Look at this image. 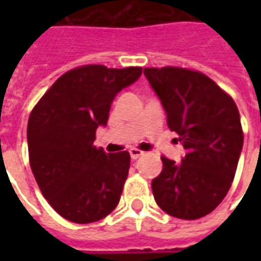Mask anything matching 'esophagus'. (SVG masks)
I'll use <instances>...</instances> for the list:
<instances>
[{"instance_id": "1", "label": "esophagus", "mask_w": 261, "mask_h": 261, "mask_svg": "<svg viewBox=\"0 0 261 261\" xmlns=\"http://www.w3.org/2000/svg\"><path fill=\"white\" fill-rule=\"evenodd\" d=\"M142 155H144V152L140 151V149H137V148H131L130 149V156L131 159H134V161L140 158V156H142Z\"/></svg>"}]
</instances>
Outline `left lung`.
Masks as SVG:
<instances>
[{
	"label": "left lung",
	"instance_id": "left-lung-1",
	"mask_svg": "<svg viewBox=\"0 0 261 261\" xmlns=\"http://www.w3.org/2000/svg\"><path fill=\"white\" fill-rule=\"evenodd\" d=\"M144 74L186 149L180 162L161 158L164 169L151 185L155 201L176 218H201L218 207L235 177L243 147L239 110L198 71L164 67Z\"/></svg>",
	"mask_w": 261,
	"mask_h": 261
}]
</instances>
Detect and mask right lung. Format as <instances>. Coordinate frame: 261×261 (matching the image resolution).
<instances>
[{"mask_svg": "<svg viewBox=\"0 0 261 261\" xmlns=\"http://www.w3.org/2000/svg\"><path fill=\"white\" fill-rule=\"evenodd\" d=\"M141 67L82 65L61 75L32 110L29 162L48 204L75 224H91L117 207L130 169L127 151L93 145L112 102L141 76Z\"/></svg>", "mask_w": 261, "mask_h": 261, "instance_id": "add662e5", "label": "right lung"}]
</instances>
